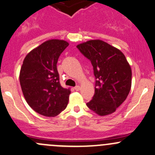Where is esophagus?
<instances>
[{
    "mask_svg": "<svg viewBox=\"0 0 155 155\" xmlns=\"http://www.w3.org/2000/svg\"><path fill=\"white\" fill-rule=\"evenodd\" d=\"M74 89H75V90H76V91H79V90H80V86H79V85H76V87H74Z\"/></svg>",
    "mask_w": 155,
    "mask_h": 155,
    "instance_id": "34e87169",
    "label": "esophagus"
}]
</instances>
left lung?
Listing matches in <instances>:
<instances>
[{"label":"left lung","mask_w":155,"mask_h":155,"mask_svg":"<svg viewBox=\"0 0 155 155\" xmlns=\"http://www.w3.org/2000/svg\"><path fill=\"white\" fill-rule=\"evenodd\" d=\"M90 59L95 76V93L86 105L99 116H106L126 99L131 87V68L119 49L99 39L76 46Z\"/></svg>","instance_id":"8db88e82"}]
</instances>
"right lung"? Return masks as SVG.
Segmentation results:
<instances>
[{
  "label": "right lung",
  "mask_w": 155,
  "mask_h": 155,
  "mask_svg": "<svg viewBox=\"0 0 155 155\" xmlns=\"http://www.w3.org/2000/svg\"><path fill=\"white\" fill-rule=\"evenodd\" d=\"M69 45L66 41L50 39L32 50L24 58L19 80L28 105L45 117H56L66 108L71 89L59 82L56 64Z\"/></svg>",
  "instance_id": "1"
}]
</instances>
